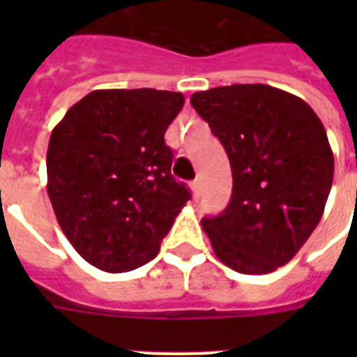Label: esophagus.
<instances>
[{"instance_id":"1","label":"esophagus","mask_w":357,"mask_h":357,"mask_svg":"<svg viewBox=\"0 0 357 357\" xmlns=\"http://www.w3.org/2000/svg\"><path fill=\"white\" fill-rule=\"evenodd\" d=\"M200 187H202L200 179H195V181L190 183V189H192V192H195V196H200Z\"/></svg>"}]
</instances>
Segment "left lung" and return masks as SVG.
I'll list each match as a JSON object with an SVG mask.
<instances>
[{
    "instance_id": "obj_1",
    "label": "left lung",
    "mask_w": 357,
    "mask_h": 357,
    "mask_svg": "<svg viewBox=\"0 0 357 357\" xmlns=\"http://www.w3.org/2000/svg\"><path fill=\"white\" fill-rule=\"evenodd\" d=\"M190 105L222 142L234 176L228 207L202 226L224 265L268 274L321 222L333 181L326 129L298 96L271 85L217 86Z\"/></svg>"
}]
</instances>
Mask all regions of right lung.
Returning <instances> with one entry per match:
<instances>
[{
  "mask_svg": "<svg viewBox=\"0 0 357 357\" xmlns=\"http://www.w3.org/2000/svg\"><path fill=\"white\" fill-rule=\"evenodd\" d=\"M183 103L181 92L94 91L53 128L47 196L75 252L100 271L128 272L153 259L190 200L165 144Z\"/></svg>",
  "mask_w": 357,
  "mask_h": 357,
  "instance_id": "right-lung-1",
  "label": "right lung"
}]
</instances>
